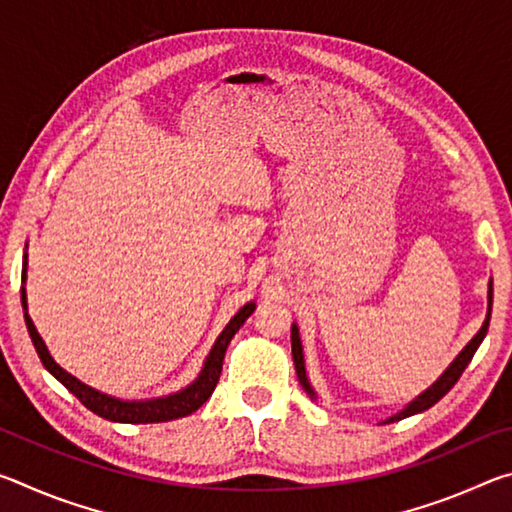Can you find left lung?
Wrapping results in <instances>:
<instances>
[{"label": "left lung", "instance_id": "obj_1", "mask_svg": "<svg viewBox=\"0 0 512 512\" xmlns=\"http://www.w3.org/2000/svg\"><path fill=\"white\" fill-rule=\"evenodd\" d=\"M490 311H492V280H490V289H488V316H485V320H483V325H481L479 332L474 334V339L465 345V348L461 350V354H458V357L452 361V366H449V368L443 372V375H440L436 381H433V384L427 388V391H424L422 395L415 397L413 402L406 404L400 413L393 415V418H388L386 422H397V420L409 418V415H415V413L427 411V409H431V406L436 404L438 400H443V397H445L449 391H452V386L456 384L458 379H461L463 370L467 368V363L472 361L474 352L479 350L481 341L485 339V334H488ZM291 352H293V363H296V372H298V379H300L302 388H305L307 395L316 397L314 388H311L309 379H307L305 357H302V343H300V334H298V327H296V325H291Z\"/></svg>", "mask_w": 512, "mask_h": 512}]
</instances>
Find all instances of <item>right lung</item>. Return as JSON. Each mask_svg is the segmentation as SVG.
Listing matches in <instances>:
<instances>
[{"mask_svg": "<svg viewBox=\"0 0 512 512\" xmlns=\"http://www.w3.org/2000/svg\"><path fill=\"white\" fill-rule=\"evenodd\" d=\"M24 268H27V255H24ZM22 307H24V320H27V329L31 334V341L36 345V352L51 375H54L60 384H63L69 393H74L79 397L83 406H88L92 413H97L99 418H106L112 422H126V424H149V422H169V420H178L185 418V415L194 413L196 409L210 400V395L214 393L216 384H219L221 377V368H223V357L225 350L232 341V336L239 332V327L246 323V318L255 311V302H248V305L241 307L228 325H225L223 332L219 334V339L214 341V348L207 354V359L203 363L201 375H198L192 384L183 391L167 395V397H155V400H140V402H128V400H119V397H112L106 393L94 391L92 386L83 384V381L76 379L74 375H69L67 370H63L58 363L51 359V354L47 350L45 341L38 334L36 325L27 311V291L22 287Z\"/></svg>", "mask_w": 512, "mask_h": 512, "instance_id": "right-lung-1", "label": "right lung"}]
</instances>
